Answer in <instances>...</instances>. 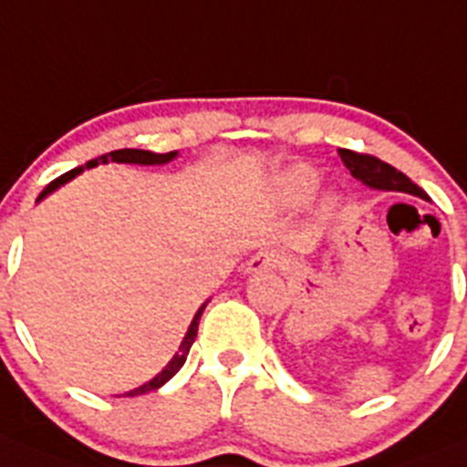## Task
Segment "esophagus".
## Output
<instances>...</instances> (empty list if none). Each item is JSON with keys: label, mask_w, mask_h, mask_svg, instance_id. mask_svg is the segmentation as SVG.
Here are the masks:
<instances>
[{"label": "esophagus", "mask_w": 467, "mask_h": 467, "mask_svg": "<svg viewBox=\"0 0 467 467\" xmlns=\"http://www.w3.org/2000/svg\"><path fill=\"white\" fill-rule=\"evenodd\" d=\"M279 264H282V254H279V252L261 250V252H256V254L252 256L250 261H247L245 273L247 275H259V273H265V270L279 268Z\"/></svg>", "instance_id": "esophagus-1"}]
</instances>
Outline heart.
Listing matches in <instances>:
<instances>
[{
  "instance_id": "b5f03b06",
  "label": "heart",
  "mask_w": 467,
  "mask_h": 467,
  "mask_svg": "<svg viewBox=\"0 0 467 467\" xmlns=\"http://www.w3.org/2000/svg\"><path fill=\"white\" fill-rule=\"evenodd\" d=\"M318 183H321V176H318V171L314 170L312 164L297 162L279 171L277 179H275V194L286 206H300V203H305L317 192ZM323 203L332 206L335 197H326Z\"/></svg>"
}]
</instances>
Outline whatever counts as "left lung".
<instances>
[{
	"instance_id": "left-lung-1",
	"label": "left lung",
	"mask_w": 467,
	"mask_h": 467,
	"mask_svg": "<svg viewBox=\"0 0 467 467\" xmlns=\"http://www.w3.org/2000/svg\"><path fill=\"white\" fill-rule=\"evenodd\" d=\"M339 158L346 164V170L353 174V179H358L367 188L380 190V192L412 194V197H420L424 202H429V194L420 185H415L403 171L394 170L392 164L383 162V160L374 158V155L339 149Z\"/></svg>"
}]
</instances>
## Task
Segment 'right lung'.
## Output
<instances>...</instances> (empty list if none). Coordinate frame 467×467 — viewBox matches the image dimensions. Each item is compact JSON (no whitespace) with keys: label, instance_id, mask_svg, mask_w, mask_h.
<instances>
[{"label":"right lung","instance_id":"1","mask_svg":"<svg viewBox=\"0 0 467 467\" xmlns=\"http://www.w3.org/2000/svg\"><path fill=\"white\" fill-rule=\"evenodd\" d=\"M174 158H179V150H171V153H153V150H141V149H119V150H112V153H105V155H100V158L88 160V162L84 164V167H75V170L66 171L64 176H59V179H57V181H52V183L47 185V188L43 190L41 194H38L36 203L43 202V199H46L47 194L55 192V190H59L61 185H66V183H68V181H73L78 174H82L84 170H93V167H98V164L126 162V164H144V167H150V164H167V162H171V160H174ZM208 303H211V300H206V303H203L202 307L197 309V314H194L192 323H190V327H188V332H185L183 341H181L179 353H176L174 358H171L170 362H167V367H164V369L160 371V374L155 376V379H150L149 383H144V385H140V388L130 389V392H126V394H123V397H137V394L153 392V389L162 388V385L167 383V380H170L171 376L179 374V369L185 364V358H188L190 348H192L194 337H197V330H199V318H202L203 309H206Z\"/></svg>","mask_w":467,"mask_h":467}]
</instances>
